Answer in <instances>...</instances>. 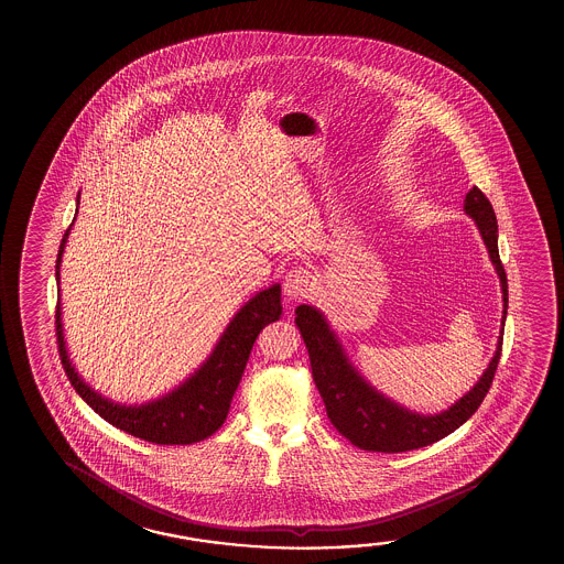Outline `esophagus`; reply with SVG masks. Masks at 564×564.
<instances>
[{
	"instance_id": "1",
	"label": "esophagus",
	"mask_w": 564,
	"mask_h": 564,
	"mask_svg": "<svg viewBox=\"0 0 564 564\" xmlns=\"http://www.w3.org/2000/svg\"><path fill=\"white\" fill-rule=\"evenodd\" d=\"M314 275L311 269H291V271L285 275V281H283V293H285L286 299H291V301H299V299H303V296L311 293Z\"/></svg>"
}]
</instances>
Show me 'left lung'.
I'll return each mask as SVG.
<instances>
[{"instance_id":"left-lung-1","label":"left lung","mask_w":564,"mask_h":564,"mask_svg":"<svg viewBox=\"0 0 564 564\" xmlns=\"http://www.w3.org/2000/svg\"><path fill=\"white\" fill-rule=\"evenodd\" d=\"M464 210L478 226L489 259L498 271L503 293V316L498 348L489 361L488 370L481 373L480 381L464 398L443 413L421 415L381 395L351 366L324 314L311 305L296 306L295 323L305 340L314 383L323 398L326 415L336 431L361 451L406 453L436 443L464 425L488 395L503 344V326L508 316V275L499 259L496 213L478 186H471L470 193L466 194Z\"/></svg>"}]
</instances>
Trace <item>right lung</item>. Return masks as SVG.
<instances>
[{
	"label": "right lung",
	"mask_w": 564,
	"mask_h": 564,
	"mask_svg": "<svg viewBox=\"0 0 564 564\" xmlns=\"http://www.w3.org/2000/svg\"><path fill=\"white\" fill-rule=\"evenodd\" d=\"M76 204H80V193L76 196ZM73 224L65 231L56 256V283L61 281V261ZM281 313V285L275 283L265 291H259L258 295L251 296L231 318L220 340L214 346L213 354L191 378H186L178 388L169 391L163 398L141 405L113 403L111 399L104 398L102 393L94 391L78 376L66 351L61 299L56 303V341L66 378L70 379L76 393L93 406L104 421L148 443L193 444L208 438L224 425L230 411L231 398L240 386L241 373L250 358L253 341L268 324L279 321Z\"/></svg>",
	"instance_id": "right-lung-1"
}]
</instances>
